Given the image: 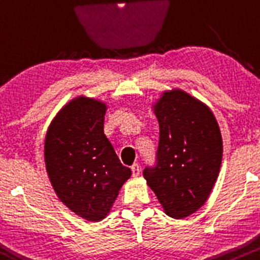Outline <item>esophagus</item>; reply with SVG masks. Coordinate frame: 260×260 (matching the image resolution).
I'll use <instances>...</instances> for the list:
<instances>
[{
	"instance_id": "34e87169",
	"label": "esophagus",
	"mask_w": 260,
	"mask_h": 260,
	"mask_svg": "<svg viewBox=\"0 0 260 260\" xmlns=\"http://www.w3.org/2000/svg\"><path fill=\"white\" fill-rule=\"evenodd\" d=\"M132 175L133 176H138L140 175V171H141V168H140V165H138V164H133L132 165Z\"/></svg>"
}]
</instances>
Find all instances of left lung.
<instances>
[{
  "label": "left lung",
  "instance_id": "1",
  "mask_svg": "<svg viewBox=\"0 0 260 260\" xmlns=\"http://www.w3.org/2000/svg\"><path fill=\"white\" fill-rule=\"evenodd\" d=\"M155 113L158 147L143 176L166 215L184 218L205 205L220 173V128L205 104L180 90L165 92Z\"/></svg>",
  "mask_w": 260,
  "mask_h": 260
}]
</instances>
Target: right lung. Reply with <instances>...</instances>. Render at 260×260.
I'll list each match as a JSON object with an SVG mask.
<instances>
[{
	"label": "right lung",
	"mask_w": 260,
	"mask_h": 260,
	"mask_svg": "<svg viewBox=\"0 0 260 260\" xmlns=\"http://www.w3.org/2000/svg\"><path fill=\"white\" fill-rule=\"evenodd\" d=\"M105 104L77 98L63 108L45 137V166L55 193L89 221L103 220L131 176L104 135Z\"/></svg>",
	"instance_id": "right-lung-1"
}]
</instances>
